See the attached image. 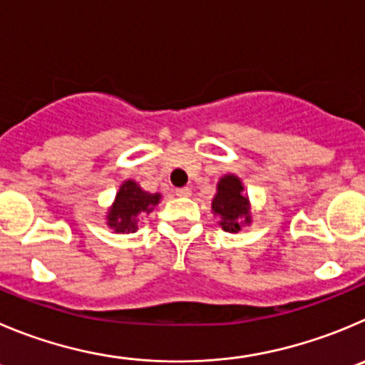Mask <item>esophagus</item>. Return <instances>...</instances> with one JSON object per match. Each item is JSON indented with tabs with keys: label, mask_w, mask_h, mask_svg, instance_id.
<instances>
[{
	"label": "esophagus",
	"mask_w": 365,
	"mask_h": 365,
	"mask_svg": "<svg viewBox=\"0 0 365 365\" xmlns=\"http://www.w3.org/2000/svg\"><path fill=\"white\" fill-rule=\"evenodd\" d=\"M175 192H176V196H180V198H187V196H190L189 187H180V189H176Z\"/></svg>",
	"instance_id": "34e87169"
}]
</instances>
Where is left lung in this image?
<instances>
[{
	"label": "left lung",
	"mask_w": 365,
	"mask_h": 365,
	"mask_svg": "<svg viewBox=\"0 0 365 365\" xmlns=\"http://www.w3.org/2000/svg\"><path fill=\"white\" fill-rule=\"evenodd\" d=\"M214 214L221 217V227L227 232L241 230V223H250V207L240 178L227 175L217 183V194L212 200Z\"/></svg>",
	"instance_id": "1"
}]
</instances>
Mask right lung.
Listing matches in <instances>:
<instances>
[{
  "mask_svg": "<svg viewBox=\"0 0 365 365\" xmlns=\"http://www.w3.org/2000/svg\"><path fill=\"white\" fill-rule=\"evenodd\" d=\"M158 200L160 194L145 192L138 183L128 180L117 192V200L108 216V225L115 229V232H135L136 216L140 212H149Z\"/></svg>",
  "mask_w": 365,
  "mask_h": 365,
  "instance_id": "1",
  "label": "right lung"
}]
</instances>
